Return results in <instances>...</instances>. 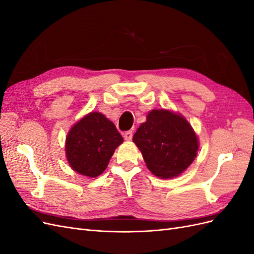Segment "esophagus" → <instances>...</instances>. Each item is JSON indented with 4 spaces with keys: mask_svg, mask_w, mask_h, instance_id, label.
<instances>
[{
    "mask_svg": "<svg viewBox=\"0 0 254 254\" xmlns=\"http://www.w3.org/2000/svg\"><path fill=\"white\" fill-rule=\"evenodd\" d=\"M132 135H133V133H132V131H126V132H124V139L126 140V141H130L132 139Z\"/></svg>",
    "mask_w": 254,
    "mask_h": 254,
    "instance_id": "1",
    "label": "esophagus"
}]
</instances>
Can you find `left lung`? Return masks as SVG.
<instances>
[{
  "mask_svg": "<svg viewBox=\"0 0 254 254\" xmlns=\"http://www.w3.org/2000/svg\"><path fill=\"white\" fill-rule=\"evenodd\" d=\"M132 140L148 170L162 179L179 176L197 156L198 140L189 122L164 109L149 112Z\"/></svg>",
  "mask_w": 254,
  "mask_h": 254,
  "instance_id": "left-lung-1",
  "label": "left lung"
}]
</instances>
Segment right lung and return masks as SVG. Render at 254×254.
Listing matches in <instances>:
<instances>
[{
    "label": "right lung",
    "mask_w": 254,
    "mask_h": 254,
    "mask_svg": "<svg viewBox=\"0 0 254 254\" xmlns=\"http://www.w3.org/2000/svg\"><path fill=\"white\" fill-rule=\"evenodd\" d=\"M123 136L105 115L91 112L68 132L65 152L68 164L80 175L94 178L108 165Z\"/></svg>",
    "instance_id": "add662e5"
}]
</instances>
